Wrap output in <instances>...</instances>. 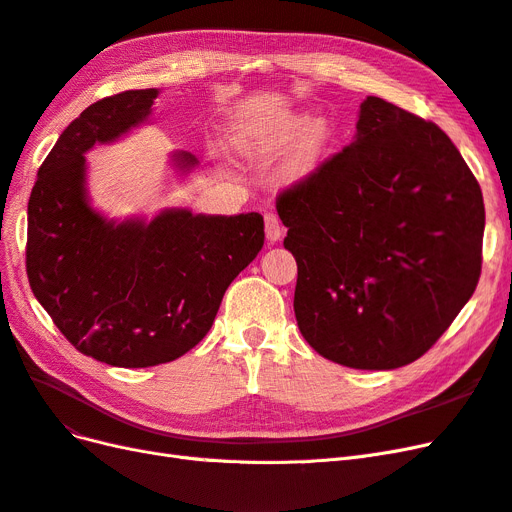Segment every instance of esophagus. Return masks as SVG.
<instances>
[{"instance_id": "esophagus-1", "label": "esophagus", "mask_w": 512, "mask_h": 512, "mask_svg": "<svg viewBox=\"0 0 512 512\" xmlns=\"http://www.w3.org/2000/svg\"><path fill=\"white\" fill-rule=\"evenodd\" d=\"M265 232H267V239H269L271 243L282 239L284 226H282L280 218H277L275 213H267V215H265Z\"/></svg>"}]
</instances>
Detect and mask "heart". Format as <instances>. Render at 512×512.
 Instances as JSON below:
<instances>
[{
    "label": "heart",
    "instance_id": "obj_1",
    "mask_svg": "<svg viewBox=\"0 0 512 512\" xmlns=\"http://www.w3.org/2000/svg\"><path fill=\"white\" fill-rule=\"evenodd\" d=\"M299 128H301V121H294V126L290 128L288 134L292 136ZM329 136H331V132H329V126L324 121L309 123V126L303 130V136H301L297 151H294V156H292L290 173L299 175V173H305V170L312 168L320 160L324 147H327Z\"/></svg>",
    "mask_w": 512,
    "mask_h": 512
}]
</instances>
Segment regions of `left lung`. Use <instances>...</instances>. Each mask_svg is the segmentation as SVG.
Returning <instances> with one entry per match:
<instances>
[{
  "mask_svg": "<svg viewBox=\"0 0 512 512\" xmlns=\"http://www.w3.org/2000/svg\"><path fill=\"white\" fill-rule=\"evenodd\" d=\"M297 260L294 316L324 359L408 365L474 294L483 192L436 123L382 98L361 104L356 138L275 200Z\"/></svg>",
  "mask_w": 512,
  "mask_h": 512,
  "instance_id": "8db88e82",
  "label": "left lung"
}]
</instances>
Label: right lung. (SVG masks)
<instances>
[{
  "instance_id": "right-lung-1",
  "label": "right lung",
  "mask_w": 512,
  "mask_h": 512,
  "mask_svg": "<svg viewBox=\"0 0 512 512\" xmlns=\"http://www.w3.org/2000/svg\"><path fill=\"white\" fill-rule=\"evenodd\" d=\"M156 96L132 89L87 106L38 168L27 205L34 297L76 350L113 367L170 363L192 350L265 245L260 213L173 209L149 224H113L89 207L83 153L145 121ZM175 158L196 164L192 153Z\"/></svg>"
}]
</instances>
